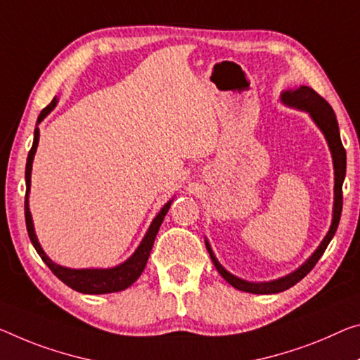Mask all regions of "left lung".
<instances>
[{
  "label": "left lung",
  "instance_id": "8db88e82",
  "mask_svg": "<svg viewBox=\"0 0 360 360\" xmlns=\"http://www.w3.org/2000/svg\"><path fill=\"white\" fill-rule=\"evenodd\" d=\"M280 101L283 103L285 106L295 108L297 110H304V112L311 115L314 124L319 127V130L322 131L325 140L328 143L331 161H333V170H335L333 217H331V225L327 231V235L323 236V240L317 246V250H315L311 256H309L306 261L300 265V267L292 270L291 274L280 276V278L276 280H270V281H248L245 278H240V276L230 274L229 270H226L224 265L217 261V257H215L209 241L204 240L209 256H211L215 269L219 270V274L222 275L224 278L233 286V288L240 291L252 292V295H275V292H281L291 288L292 285H296L297 281H301L304 276L311 272L314 265L319 262V259L322 257V254L325 252V250H327L331 238L335 236L336 229H338V224H340L341 211H342V181H345V176H346V151L345 148H342L338 120H336L333 109H331L330 104L325 101L322 96L317 95L311 86H306V85H301L297 88H290V90H283L280 95Z\"/></svg>",
  "mask_w": 360,
  "mask_h": 360
}]
</instances>
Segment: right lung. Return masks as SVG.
<instances>
[{"instance_id": "1", "label": "right lung", "mask_w": 360, "mask_h": 360, "mask_svg": "<svg viewBox=\"0 0 360 360\" xmlns=\"http://www.w3.org/2000/svg\"><path fill=\"white\" fill-rule=\"evenodd\" d=\"M59 101L58 96L53 98V101L48 104V106L41 110L40 115L37 119V127L35 131H33V145L32 149L29 151V156H27V165H25V185H27V191H25V224H27V231H29L30 241L33 248H35L38 256L43 259L51 272L58 276V278L70 286L72 290L79 291V292H85V295H106V292H117V291H124L135 283L138 280V276L141 275L143 270L146 267L148 257L151 254L154 240H156V235L159 231V226H161L162 220L165 217V214L170 209V204H172L174 198L169 199L167 202L161 207V211L158 212L156 217L153 219L151 225L148 226L145 236L135 252L131 256L124 261L122 264L115 265V267H108V269H70V267H64V265H59L56 262H53L51 259L46 256V252L43 251V248L38 241L37 233H35V226H33V219H32V212H30V204H29V195H30V184H32V164H33V158H35L37 153V146L38 141H40V129L38 125L43 122V119L51 112V110L56 108V104Z\"/></svg>"}]
</instances>
